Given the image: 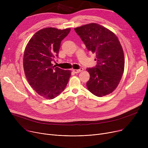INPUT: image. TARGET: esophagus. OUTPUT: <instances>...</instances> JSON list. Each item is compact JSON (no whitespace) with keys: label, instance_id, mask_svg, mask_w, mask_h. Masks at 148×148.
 <instances>
[{"label":"esophagus","instance_id":"1","mask_svg":"<svg viewBox=\"0 0 148 148\" xmlns=\"http://www.w3.org/2000/svg\"><path fill=\"white\" fill-rule=\"evenodd\" d=\"M83 70V68H80L79 69H73V71L74 73L77 74V73H79L82 71Z\"/></svg>","mask_w":148,"mask_h":148}]
</instances>
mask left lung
Segmentation results:
<instances>
[{
  "label": "left lung",
  "mask_w": 148,
  "mask_h": 148,
  "mask_svg": "<svg viewBox=\"0 0 148 148\" xmlns=\"http://www.w3.org/2000/svg\"><path fill=\"white\" fill-rule=\"evenodd\" d=\"M74 30L87 49L96 54V66L86 69L90 74L88 90L99 97L110 94L118 86L124 71V54L118 37L97 23Z\"/></svg>",
  "instance_id": "left-lung-1"
}]
</instances>
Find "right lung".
Returning a JSON list of instances; mask_svg holds the SVG:
<instances>
[{"label": "right lung", "instance_id": "obj_1", "mask_svg": "<svg viewBox=\"0 0 148 148\" xmlns=\"http://www.w3.org/2000/svg\"><path fill=\"white\" fill-rule=\"evenodd\" d=\"M71 29L60 30L47 27L31 38L25 50L23 67L29 84L38 94L53 99L66 88L71 71L56 67L51 64L59 58L61 41Z\"/></svg>", "mask_w": 148, "mask_h": 148}]
</instances>
